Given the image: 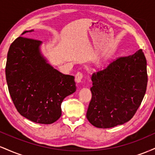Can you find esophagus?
<instances>
[{
  "label": "esophagus",
  "mask_w": 155,
  "mask_h": 155,
  "mask_svg": "<svg viewBox=\"0 0 155 155\" xmlns=\"http://www.w3.org/2000/svg\"><path fill=\"white\" fill-rule=\"evenodd\" d=\"M83 78H84V75H83L82 73L79 72V73H77V74H76L75 79H76V81L77 83L82 82V81H83Z\"/></svg>",
  "instance_id": "esophagus-1"
}]
</instances>
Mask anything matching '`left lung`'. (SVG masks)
I'll return each instance as SVG.
<instances>
[{
	"label": "left lung",
	"instance_id": "obj_1",
	"mask_svg": "<svg viewBox=\"0 0 155 155\" xmlns=\"http://www.w3.org/2000/svg\"><path fill=\"white\" fill-rule=\"evenodd\" d=\"M91 79L89 122L98 128L125 123L134 116L147 90L145 55L140 49L132 55L117 58L106 69L94 73Z\"/></svg>",
	"mask_w": 155,
	"mask_h": 155
}]
</instances>
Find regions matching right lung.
Masks as SVG:
<instances>
[{
    "mask_svg": "<svg viewBox=\"0 0 155 155\" xmlns=\"http://www.w3.org/2000/svg\"><path fill=\"white\" fill-rule=\"evenodd\" d=\"M41 44L22 36L15 40L7 55L6 78L17 111L32 122L48 124L61 117L62 102L76 87L74 76L62 74L47 63Z\"/></svg>",
    "mask_w": 155,
    "mask_h": 155,
    "instance_id": "obj_1",
    "label": "right lung"
}]
</instances>
